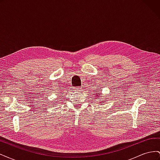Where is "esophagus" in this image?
Returning <instances> with one entry per match:
<instances>
[{
  "instance_id": "obj_1",
  "label": "esophagus",
  "mask_w": 160,
  "mask_h": 160,
  "mask_svg": "<svg viewBox=\"0 0 160 160\" xmlns=\"http://www.w3.org/2000/svg\"><path fill=\"white\" fill-rule=\"evenodd\" d=\"M81 90H82V89H81V88H76L75 89V91H77V92H80Z\"/></svg>"
}]
</instances>
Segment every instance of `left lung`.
<instances>
[{
	"label": "left lung",
	"instance_id": "left-lung-1",
	"mask_svg": "<svg viewBox=\"0 0 160 160\" xmlns=\"http://www.w3.org/2000/svg\"><path fill=\"white\" fill-rule=\"evenodd\" d=\"M96 92V91H95ZM102 95V93H101V92H99V93H97L96 94H95V98H96V99H101V98H103V95ZM106 100V99H105ZM100 102H103V103L105 102V100H103L102 101H100Z\"/></svg>",
	"mask_w": 160,
	"mask_h": 160
}]
</instances>
